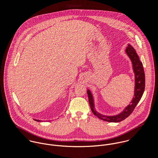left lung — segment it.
Instances as JSON below:
<instances>
[{
    "label": "left lung",
    "instance_id": "obj_1",
    "mask_svg": "<svg viewBox=\"0 0 158 158\" xmlns=\"http://www.w3.org/2000/svg\"><path fill=\"white\" fill-rule=\"evenodd\" d=\"M128 47L125 50V52L128 56L130 58L131 63L133 70L135 73V86L134 91V97L130 104L127 105L123 111L120 113L113 115H104L101 113H99L95 109V101L94 95L89 89L87 90V94L88 95L89 103L90 105V109L93 114L96 115L98 118L103 120L104 121L109 122H119L126 118H127L135 110L136 105L140 101V98L142 97L145 89V73L143 68L142 63L140 61L139 56L136 53L135 49L131 46V44H128Z\"/></svg>",
    "mask_w": 158,
    "mask_h": 158
}]
</instances>
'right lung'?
Segmentation results:
<instances>
[{
  "label": "right lung",
  "mask_w": 158,
  "mask_h": 158,
  "mask_svg": "<svg viewBox=\"0 0 158 158\" xmlns=\"http://www.w3.org/2000/svg\"><path fill=\"white\" fill-rule=\"evenodd\" d=\"M34 120H35V121H36V122H44V121H45V120H38V119H35L34 118ZM47 120H46V122H47ZM48 121H51V120H48Z\"/></svg>",
  "instance_id": "obj_1"
}]
</instances>
